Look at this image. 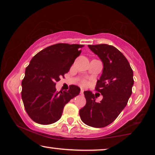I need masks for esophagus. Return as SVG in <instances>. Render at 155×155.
<instances>
[{
	"label": "esophagus",
	"instance_id": "obj_1",
	"mask_svg": "<svg viewBox=\"0 0 155 155\" xmlns=\"http://www.w3.org/2000/svg\"><path fill=\"white\" fill-rule=\"evenodd\" d=\"M84 93V90H82V89H81V90H80V94H83Z\"/></svg>",
	"mask_w": 155,
	"mask_h": 155
}]
</instances>
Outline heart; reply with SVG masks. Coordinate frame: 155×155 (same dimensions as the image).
I'll list each match as a JSON object with an SVG mask.
<instances>
[{
  "mask_svg": "<svg viewBox=\"0 0 155 155\" xmlns=\"http://www.w3.org/2000/svg\"><path fill=\"white\" fill-rule=\"evenodd\" d=\"M86 83H87L86 81H83V84H85Z\"/></svg>",
  "mask_w": 155,
  "mask_h": 155,
  "instance_id": "obj_1",
  "label": "heart"
}]
</instances>
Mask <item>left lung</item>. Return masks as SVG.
<instances>
[{
	"instance_id": "1",
	"label": "left lung",
	"mask_w": 155,
	"mask_h": 155,
	"mask_svg": "<svg viewBox=\"0 0 155 155\" xmlns=\"http://www.w3.org/2000/svg\"><path fill=\"white\" fill-rule=\"evenodd\" d=\"M103 63V71L95 90L103 96L99 102L90 91H84L86 104L80 110L81 120L94 128L111 124L126 107L132 94L133 72L120 51L108 44L88 45Z\"/></svg>"
}]
</instances>
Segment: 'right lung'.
<instances>
[{"instance_id": "add662e5", "label": "right lung", "mask_w": 155, "mask_h": 155, "mask_svg": "<svg viewBox=\"0 0 155 155\" xmlns=\"http://www.w3.org/2000/svg\"><path fill=\"white\" fill-rule=\"evenodd\" d=\"M83 46L56 44L31 58L25 70L21 94L25 109L35 122L42 125L56 122L65 105L80 94V88L76 85H71L68 91L57 92L56 82L69 71Z\"/></svg>"}]
</instances>
